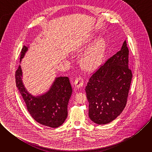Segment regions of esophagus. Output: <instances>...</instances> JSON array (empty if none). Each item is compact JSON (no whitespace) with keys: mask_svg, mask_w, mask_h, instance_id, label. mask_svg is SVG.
<instances>
[{"mask_svg":"<svg viewBox=\"0 0 152 152\" xmlns=\"http://www.w3.org/2000/svg\"><path fill=\"white\" fill-rule=\"evenodd\" d=\"M83 79L81 77H77L74 82V85L75 88H79L83 86Z\"/></svg>","mask_w":152,"mask_h":152,"instance_id":"esophagus-1","label":"esophagus"}]
</instances>
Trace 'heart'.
Returning a JSON list of instances; mask_svg holds the SVG:
<instances>
[{"label":"heart","mask_w":152,"mask_h":152,"mask_svg":"<svg viewBox=\"0 0 152 152\" xmlns=\"http://www.w3.org/2000/svg\"><path fill=\"white\" fill-rule=\"evenodd\" d=\"M81 44L73 46L77 49ZM106 52V41L103 37L97 38L87 49L80 60V66L86 72H92L97 69L103 61Z\"/></svg>","instance_id":"b5f03b06"}]
</instances>
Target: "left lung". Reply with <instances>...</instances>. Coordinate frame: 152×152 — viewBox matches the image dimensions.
Masks as SVG:
<instances>
[{
    "label": "left lung",
    "instance_id": "left-lung-1",
    "mask_svg": "<svg viewBox=\"0 0 152 152\" xmlns=\"http://www.w3.org/2000/svg\"><path fill=\"white\" fill-rule=\"evenodd\" d=\"M128 58L124 41L121 50L106 61L87 83L85 91L89 102L88 115L94 123H109L125 107L132 78Z\"/></svg>",
    "mask_w": 152,
    "mask_h": 152
}]
</instances>
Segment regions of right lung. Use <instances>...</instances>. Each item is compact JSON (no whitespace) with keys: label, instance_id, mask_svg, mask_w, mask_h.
<instances>
[{"label":"right lung","instance_id":"add662e5","mask_svg":"<svg viewBox=\"0 0 152 152\" xmlns=\"http://www.w3.org/2000/svg\"><path fill=\"white\" fill-rule=\"evenodd\" d=\"M28 50V47H23L20 62ZM22 77L23 73L20 65L15 72L16 86L32 117L46 126L56 128L62 125L67 117V106L72 94L69 77H56L47 92L35 96L28 91L23 83Z\"/></svg>","mask_w":152,"mask_h":152}]
</instances>
